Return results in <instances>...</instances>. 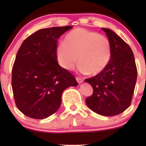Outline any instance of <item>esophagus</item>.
Returning <instances> with one entry per match:
<instances>
[{
  "mask_svg": "<svg viewBox=\"0 0 146 146\" xmlns=\"http://www.w3.org/2000/svg\"><path fill=\"white\" fill-rule=\"evenodd\" d=\"M76 80H77V82H78V83H82V82H83V79H82L81 78L77 77L76 78Z\"/></svg>",
  "mask_w": 146,
  "mask_h": 146,
  "instance_id": "esophagus-1",
  "label": "esophagus"
}]
</instances>
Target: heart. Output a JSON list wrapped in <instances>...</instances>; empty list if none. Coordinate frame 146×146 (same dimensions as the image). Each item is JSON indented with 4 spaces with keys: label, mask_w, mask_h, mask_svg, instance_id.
I'll list each match as a JSON object with an SVG mask.
<instances>
[{
    "label": "heart",
    "mask_w": 146,
    "mask_h": 146,
    "mask_svg": "<svg viewBox=\"0 0 146 146\" xmlns=\"http://www.w3.org/2000/svg\"><path fill=\"white\" fill-rule=\"evenodd\" d=\"M111 54V43L103 35L77 28L66 35L64 43L57 48V58L61 67L71 70L77 64L82 73L98 75L107 68Z\"/></svg>",
    "instance_id": "obj_1"
}]
</instances>
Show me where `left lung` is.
<instances>
[{"label":"left lung","mask_w":146,"mask_h":146,"mask_svg":"<svg viewBox=\"0 0 146 146\" xmlns=\"http://www.w3.org/2000/svg\"><path fill=\"white\" fill-rule=\"evenodd\" d=\"M102 29L111 43V58L102 73L85 80L93 88V93L85 102L97 114L111 117L123 112L131 105L137 68L131 47L112 30Z\"/></svg>","instance_id":"8db88e82"}]
</instances>
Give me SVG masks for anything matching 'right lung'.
Instances as JSON below:
<instances>
[{"mask_svg": "<svg viewBox=\"0 0 146 146\" xmlns=\"http://www.w3.org/2000/svg\"><path fill=\"white\" fill-rule=\"evenodd\" d=\"M72 27L39 29L20 46L12 69V88L16 106L25 115L36 119L52 115L64 90L78 85L57 61V39Z\"/></svg>", "mask_w": 146, "mask_h": 146, "instance_id": "right-lung-1", "label": "right lung"}]
</instances>
